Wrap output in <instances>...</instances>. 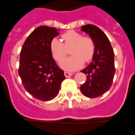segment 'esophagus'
Masks as SVG:
<instances>
[{"instance_id":"1","label":"esophagus","mask_w":135,"mask_h":135,"mask_svg":"<svg viewBox=\"0 0 135 135\" xmlns=\"http://www.w3.org/2000/svg\"><path fill=\"white\" fill-rule=\"evenodd\" d=\"M64 74H65V76L66 78H68V77H70V76H71V75H73V73L69 72H65L64 73Z\"/></svg>"}]
</instances>
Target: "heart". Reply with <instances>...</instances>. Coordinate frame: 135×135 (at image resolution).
I'll return each mask as SVG.
<instances>
[{
  "label": "heart",
  "instance_id": "1",
  "mask_svg": "<svg viewBox=\"0 0 135 135\" xmlns=\"http://www.w3.org/2000/svg\"><path fill=\"white\" fill-rule=\"evenodd\" d=\"M63 43L54 38L50 43V50L54 59L61 62L71 47L70 53L72 56L66 58L61 63V67L66 70H75L81 68L84 62L88 63L93 59L96 46L94 40L81 33L69 30L62 35Z\"/></svg>",
  "mask_w": 135,
  "mask_h": 135
}]
</instances>
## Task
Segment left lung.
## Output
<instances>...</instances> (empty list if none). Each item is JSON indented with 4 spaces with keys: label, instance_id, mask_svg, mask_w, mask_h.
Masks as SVG:
<instances>
[{
    "label": "left lung",
    "instance_id": "left-lung-1",
    "mask_svg": "<svg viewBox=\"0 0 135 135\" xmlns=\"http://www.w3.org/2000/svg\"><path fill=\"white\" fill-rule=\"evenodd\" d=\"M93 39L96 46L92 62L81 72L86 75V81L80 87L86 97L95 98L110 89L115 74L114 52L109 39L101 30L93 25L81 27Z\"/></svg>",
    "mask_w": 135,
    "mask_h": 135
}]
</instances>
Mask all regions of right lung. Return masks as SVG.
<instances>
[{
	"label": "right lung",
	"instance_id": "add662e5",
	"mask_svg": "<svg viewBox=\"0 0 135 135\" xmlns=\"http://www.w3.org/2000/svg\"><path fill=\"white\" fill-rule=\"evenodd\" d=\"M58 34L55 27H38L27 38L20 52L22 83L30 94L41 101L54 99L65 78L50 50L51 41Z\"/></svg>",
	"mask_w": 135,
	"mask_h": 135
}]
</instances>
